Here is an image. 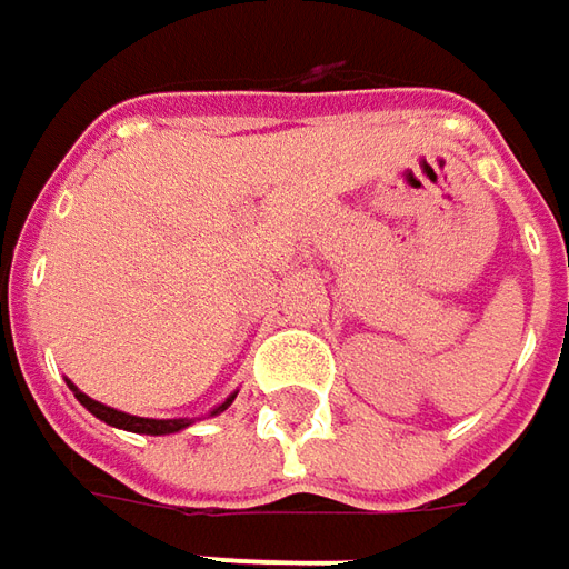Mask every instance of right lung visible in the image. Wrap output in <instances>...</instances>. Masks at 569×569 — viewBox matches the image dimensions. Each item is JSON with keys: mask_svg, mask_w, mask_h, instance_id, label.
I'll list each match as a JSON object with an SVG mask.
<instances>
[{"mask_svg": "<svg viewBox=\"0 0 569 569\" xmlns=\"http://www.w3.org/2000/svg\"><path fill=\"white\" fill-rule=\"evenodd\" d=\"M73 389V386H71ZM73 396H77V401L90 411V415H96L99 420H106L108 427H118V430H130V432H146V436H164V432H177L183 430V427H189V420H149V417H133V415H123V411H114V408H106L102 401H96V398L83 396V392H77L73 389ZM230 401H233V396L227 398L220 408H214L211 415H220V411H227L230 408Z\"/></svg>", "mask_w": 569, "mask_h": 569, "instance_id": "1", "label": "right lung"}]
</instances>
